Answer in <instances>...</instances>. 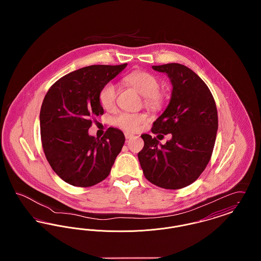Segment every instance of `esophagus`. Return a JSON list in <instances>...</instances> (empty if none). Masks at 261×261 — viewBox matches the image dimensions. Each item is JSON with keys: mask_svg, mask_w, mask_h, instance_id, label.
Instances as JSON below:
<instances>
[{"mask_svg": "<svg viewBox=\"0 0 261 261\" xmlns=\"http://www.w3.org/2000/svg\"><path fill=\"white\" fill-rule=\"evenodd\" d=\"M125 138L128 140V139H130V138H132V137L134 136L133 134H130V133H128V132H126L124 134Z\"/></svg>", "mask_w": 261, "mask_h": 261, "instance_id": "1", "label": "esophagus"}]
</instances>
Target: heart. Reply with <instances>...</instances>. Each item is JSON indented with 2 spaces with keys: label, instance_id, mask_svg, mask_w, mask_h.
I'll return each instance as SVG.
<instances>
[{
  "label": "heart",
  "instance_id": "b5f03b06",
  "mask_svg": "<svg viewBox=\"0 0 261 261\" xmlns=\"http://www.w3.org/2000/svg\"><path fill=\"white\" fill-rule=\"evenodd\" d=\"M125 84L135 89L143 96L144 105L151 111L161 110L165 102V93L160 89V80L151 73L144 70H135L123 78ZM117 89L114 83L108 82L99 92L100 106L112 111L116 105ZM148 119L146 113L121 112L115 119L114 123L127 132H136Z\"/></svg>",
  "mask_w": 261,
  "mask_h": 261
}]
</instances>
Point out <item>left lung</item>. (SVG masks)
Here are the masks:
<instances>
[{
  "label": "left lung",
  "mask_w": 261,
  "mask_h": 261,
  "mask_svg": "<svg viewBox=\"0 0 261 261\" xmlns=\"http://www.w3.org/2000/svg\"><path fill=\"white\" fill-rule=\"evenodd\" d=\"M172 83L170 102L153 122V134H172L165 145L143 134L138 159L145 177L155 186L177 190L194 183L211 161L218 115L211 90L199 75L180 63L153 65Z\"/></svg>",
  "instance_id": "obj_1"
}]
</instances>
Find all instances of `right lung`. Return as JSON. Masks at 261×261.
Segmentation results:
<instances>
[{
    "instance_id": "right-lung-1",
    "label": "right lung",
    "mask_w": 261,
    "mask_h": 261,
    "mask_svg": "<svg viewBox=\"0 0 261 261\" xmlns=\"http://www.w3.org/2000/svg\"><path fill=\"white\" fill-rule=\"evenodd\" d=\"M120 65H90L62 76L50 86L40 111L41 141L53 170L72 186L105 180L124 145L122 131L109 128L100 139L89 136L95 116L103 114L100 88L119 74Z\"/></svg>"
}]
</instances>
